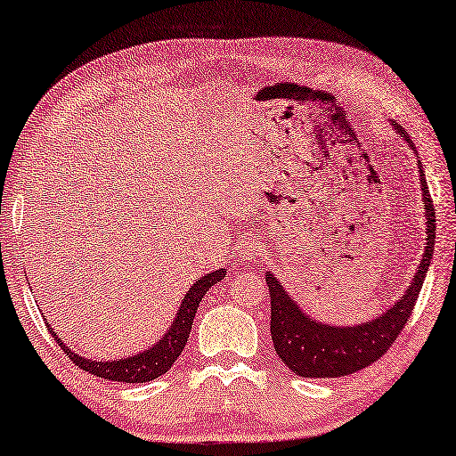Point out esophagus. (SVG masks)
<instances>
[{"mask_svg":"<svg viewBox=\"0 0 456 456\" xmlns=\"http://www.w3.org/2000/svg\"><path fill=\"white\" fill-rule=\"evenodd\" d=\"M262 240H258V235H243V240L240 243V254L243 260H249L254 258V256H258L262 252Z\"/></svg>","mask_w":456,"mask_h":456,"instance_id":"esophagus-1","label":"esophagus"}]
</instances>
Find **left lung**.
Instances as JSON below:
<instances>
[{
	"label": "left lung",
	"instance_id": "obj_1",
	"mask_svg": "<svg viewBox=\"0 0 456 456\" xmlns=\"http://www.w3.org/2000/svg\"><path fill=\"white\" fill-rule=\"evenodd\" d=\"M401 140L415 152V144L401 126L393 124ZM423 216H426V246L423 256L405 293L376 314L371 320L357 324H329L312 318L301 310L283 283L268 271L265 273L268 293H271V335L277 355L287 368L301 378H341L368 368L376 359L387 354L396 341L399 332L405 329L411 316L415 301L421 291L426 273L434 256L436 243V213L429 198L426 171L418 161Z\"/></svg>",
	"mask_w": 456,
	"mask_h": 456
}]
</instances>
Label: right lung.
Here are the masks:
<instances>
[{
  "label": "right lung",
  "mask_w": 456,
  "mask_h": 456,
  "mask_svg": "<svg viewBox=\"0 0 456 456\" xmlns=\"http://www.w3.org/2000/svg\"><path fill=\"white\" fill-rule=\"evenodd\" d=\"M225 274H227V268H219V271H213L204 274L202 279H198L196 283L190 287L188 293L183 295L175 318H173V322L169 329H167L165 335L159 338L152 347L138 351V354L134 355H126L121 359L82 357L78 354H74L72 349L66 347V343L57 337V332L51 329L49 322H47V329L51 332V337L60 343V347L66 351L68 357L85 371H91L94 376L105 378V380H113V382H130V384L151 382L155 380V378L163 376L165 371L175 363V359L182 355L185 343H188L190 338L191 322H194L198 305H200L202 297L207 295L210 287L223 281Z\"/></svg>",
  "instance_id": "1"
}]
</instances>
